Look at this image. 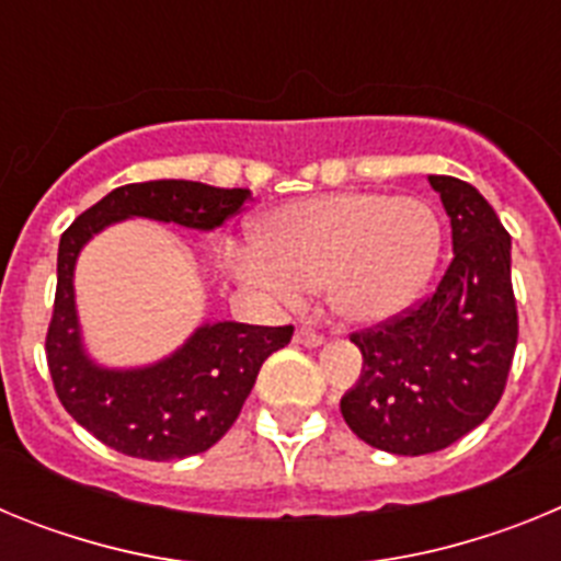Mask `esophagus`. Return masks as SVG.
I'll list each match as a JSON object with an SVG mask.
<instances>
[{"label":"esophagus","instance_id":"34e87169","mask_svg":"<svg viewBox=\"0 0 561 561\" xmlns=\"http://www.w3.org/2000/svg\"><path fill=\"white\" fill-rule=\"evenodd\" d=\"M295 342H300V345H306V348H317V345H323V334H317V331L311 329H297Z\"/></svg>","mask_w":561,"mask_h":561}]
</instances>
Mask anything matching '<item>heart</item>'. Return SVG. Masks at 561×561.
Instances as JSON below:
<instances>
[{"label":"heart","mask_w":561,"mask_h":561,"mask_svg":"<svg viewBox=\"0 0 561 561\" xmlns=\"http://www.w3.org/2000/svg\"><path fill=\"white\" fill-rule=\"evenodd\" d=\"M444 250L430 202L379 191H340L280 205L261 221V241L227 247L241 284L280 306L325 286L351 325H381L427 289Z\"/></svg>","instance_id":"heart-1"}]
</instances>
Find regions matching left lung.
<instances>
[{
	"mask_svg": "<svg viewBox=\"0 0 561 561\" xmlns=\"http://www.w3.org/2000/svg\"><path fill=\"white\" fill-rule=\"evenodd\" d=\"M427 180L453 225V264L419 309L351 336L362 374L340 401L356 438L390 455L438 453L483 424L517 348L512 236L478 187Z\"/></svg>",
	"mask_w": 561,
	"mask_h": 561,
	"instance_id": "1",
	"label": "left lung"
}]
</instances>
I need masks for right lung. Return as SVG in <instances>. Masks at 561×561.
<instances>
[{"mask_svg": "<svg viewBox=\"0 0 561 561\" xmlns=\"http://www.w3.org/2000/svg\"><path fill=\"white\" fill-rule=\"evenodd\" d=\"M252 193L187 180L114 187L81 213L58 244V289L47 331V365L67 413L106 447L142 460L199 455L232 427L257 370L289 345L291 325L202 323L180 348L151 365L108 368L89 356L76 306V264L106 227L151 219L210 232L236 216Z\"/></svg>", "mask_w": 561, "mask_h": 561, "instance_id": "right-lung-1", "label": "right lung"}]
</instances>
